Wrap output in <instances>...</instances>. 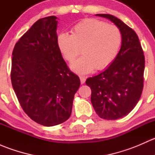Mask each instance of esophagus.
I'll list each match as a JSON object with an SVG mask.
<instances>
[{
  "label": "esophagus",
  "instance_id": "1",
  "mask_svg": "<svg viewBox=\"0 0 155 155\" xmlns=\"http://www.w3.org/2000/svg\"><path fill=\"white\" fill-rule=\"evenodd\" d=\"M79 78H80V81H81V83L82 84H84L85 82V79H86V77L84 76H79Z\"/></svg>",
  "mask_w": 155,
  "mask_h": 155
}]
</instances>
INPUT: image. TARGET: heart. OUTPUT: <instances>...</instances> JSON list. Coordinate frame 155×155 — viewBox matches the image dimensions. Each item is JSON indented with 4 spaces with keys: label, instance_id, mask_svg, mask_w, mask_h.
I'll use <instances>...</instances> for the list:
<instances>
[{
    "label": "heart",
    "instance_id": "heart-1",
    "mask_svg": "<svg viewBox=\"0 0 155 155\" xmlns=\"http://www.w3.org/2000/svg\"><path fill=\"white\" fill-rule=\"evenodd\" d=\"M122 41L121 31L114 25L89 18L77 23L71 30V35L61 34L58 46L65 60L72 62L80 54L83 55L72 64L78 73H88L94 69L107 68L116 58Z\"/></svg>",
    "mask_w": 155,
    "mask_h": 155
}]
</instances>
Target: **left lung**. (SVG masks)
<instances>
[{
    "label": "left lung",
    "instance_id": "obj_1",
    "mask_svg": "<svg viewBox=\"0 0 155 155\" xmlns=\"http://www.w3.org/2000/svg\"><path fill=\"white\" fill-rule=\"evenodd\" d=\"M97 15L109 18L121 31V47L110 66L97 76L87 78L92 106L101 118L116 120L133 110L138 103L144 83L145 56L135 31L109 14Z\"/></svg>",
    "mask_w": 155,
    "mask_h": 155
}]
</instances>
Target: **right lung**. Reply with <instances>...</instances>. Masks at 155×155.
<instances>
[{"label": "right lung", "instance_id": "1", "mask_svg": "<svg viewBox=\"0 0 155 155\" xmlns=\"http://www.w3.org/2000/svg\"><path fill=\"white\" fill-rule=\"evenodd\" d=\"M54 15L36 21L12 51L11 82L24 112L51 127L70 118L79 76L69 69L58 46Z\"/></svg>", "mask_w": 155, "mask_h": 155}]
</instances>
